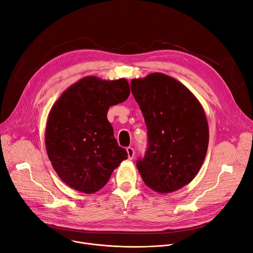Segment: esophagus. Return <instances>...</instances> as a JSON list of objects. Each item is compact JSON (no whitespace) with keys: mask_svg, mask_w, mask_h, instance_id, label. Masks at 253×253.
<instances>
[{"mask_svg":"<svg viewBox=\"0 0 253 253\" xmlns=\"http://www.w3.org/2000/svg\"><path fill=\"white\" fill-rule=\"evenodd\" d=\"M126 150H127L128 159H129V160H133V159H134V156H135V151H134V149H133L131 146L127 147Z\"/></svg>","mask_w":253,"mask_h":253,"instance_id":"34e87169","label":"esophagus"}]
</instances>
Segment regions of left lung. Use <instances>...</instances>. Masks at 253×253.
<instances>
[{
    "instance_id": "8db88e82",
    "label": "left lung",
    "mask_w": 253,
    "mask_h": 253,
    "mask_svg": "<svg viewBox=\"0 0 253 253\" xmlns=\"http://www.w3.org/2000/svg\"><path fill=\"white\" fill-rule=\"evenodd\" d=\"M131 91L148 138L138 172L154 191L174 192L195 178L206 159L210 131L205 110L184 84L159 72L132 79Z\"/></svg>"
}]
</instances>
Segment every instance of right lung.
<instances>
[{
    "mask_svg": "<svg viewBox=\"0 0 253 253\" xmlns=\"http://www.w3.org/2000/svg\"><path fill=\"white\" fill-rule=\"evenodd\" d=\"M130 94L125 78L85 76L67 88L50 109L44 140L47 157L60 179L86 194L102 189L127 159L107 114Z\"/></svg>",
    "mask_w": 253,
    "mask_h": 253,
    "instance_id": "add662e5",
    "label": "right lung"
}]
</instances>
